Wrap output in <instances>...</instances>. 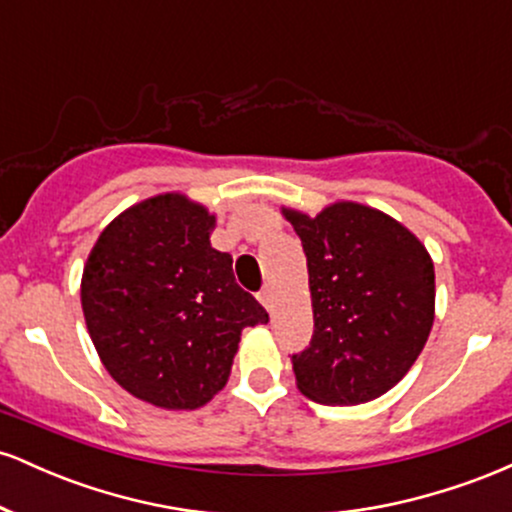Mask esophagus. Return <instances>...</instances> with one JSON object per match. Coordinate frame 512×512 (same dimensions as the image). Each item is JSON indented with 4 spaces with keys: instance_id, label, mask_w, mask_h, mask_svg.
I'll return each instance as SVG.
<instances>
[{
    "instance_id": "esophagus-1",
    "label": "esophagus",
    "mask_w": 512,
    "mask_h": 512,
    "mask_svg": "<svg viewBox=\"0 0 512 512\" xmlns=\"http://www.w3.org/2000/svg\"><path fill=\"white\" fill-rule=\"evenodd\" d=\"M257 298H260V303L267 310L274 308V291H272V286H264V289L260 291V296H257Z\"/></svg>"
}]
</instances>
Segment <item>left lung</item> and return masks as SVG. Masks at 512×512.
Returning a JSON list of instances; mask_svg holds the SVG:
<instances>
[{"mask_svg": "<svg viewBox=\"0 0 512 512\" xmlns=\"http://www.w3.org/2000/svg\"><path fill=\"white\" fill-rule=\"evenodd\" d=\"M308 260L315 330L293 354L305 397L351 407L392 390L424 351L436 313V272L419 238L358 202L317 216L281 207Z\"/></svg>", "mask_w": 512, "mask_h": 512, "instance_id": "8db88e82", "label": "left lung"}]
</instances>
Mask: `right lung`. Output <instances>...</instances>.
<instances>
[{"label":"right lung","instance_id":"add662e5","mask_svg":"<svg viewBox=\"0 0 512 512\" xmlns=\"http://www.w3.org/2000/svg\"><path fill=\"white\" fill-rule=\"evenodd\" d=\"M216 216L180 192L115 216L81 276V308L105 370L161 409H197L223 390L240 332L269 322L211 248Z\"/></svg>","mask_w":512,"mask_h":512}]
</instances>
